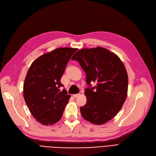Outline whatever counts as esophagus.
<instances>
[{
    "instance_id": "1",
    "label": "esophagus",
    "mask_w": 156,
    "mask_h": 156,
    "mask_svg": "<svg viewBox=\"0 0 156 156\" xmlns=\"http://www.w3.org/2000/svg\"><path fill=\"white\" fill-rule=\"evenodd\" d=\"M79 96H80V94H74L73 97H74L75 98H78Z\"/></svg>"
}]
</instances>
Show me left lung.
<instances>
[{
    "label": "left lung",
    "mask_w": 156,
    "mask_h": 156,
    "mask_svg": "<svg viewBox=\"0 0 156 156\" xmlns=\"http://www.w3.org/2000/svg\"><path fill=\"white\" fill-rule=\"evenodd\" d=\"M72 59L81 65L89 85L84 90L87 103L80 108L82 116L94 124L106 123L119 112L127 98L128 77L123 62L101 47L82 49ZM92 82L97 86L91 87Z\"/></svg>",
    "instance_id": "obj_1"
}]
</instances>
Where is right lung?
Wrapping results in <instances>:
<instances>
[{"label": "right lung", "instance_id": "right-lung-1", "mask_svg": "<svg viewBox=\"0 0 156 156\" xmlns=\"http://www.w3.org/2000/svg\"><path fill=\"white\" fill-rule=\"evenodd\" d=\"M77 49L61 48L45 53L32 62L23 84V96L32 116L41 124L58 122L70 96L60 79L69 60Z\"/></svg>", "mask_w": 156, "mask_h": 156}]
</instances>
